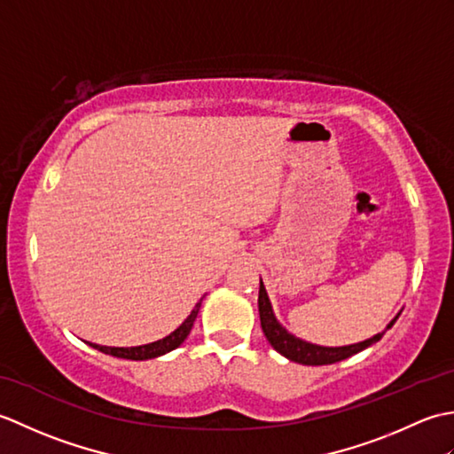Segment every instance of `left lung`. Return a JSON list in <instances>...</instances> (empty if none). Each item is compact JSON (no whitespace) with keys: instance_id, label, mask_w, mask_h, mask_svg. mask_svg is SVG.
Masks as SVG:
<instances>
[{"instance_id":"8db88e82","label":"left lung","mask_w":454,"mask_h":454,"mask_svg":"<svg viewBox=\"0 0 454 454\" xmlns=\"http://www.w3.org/2000/svg\"><path fill=\"white\" fill-rule=\"evenodd\" d=\"M257 306H259V317H262V327L263 333L267 337V341L273 345V349L281 353L286 359H291L294 363H302V364H332V363H340L347 356H351L355 353H359L366 347H371L372 343L380 341L382 333H376L374 337L361 343L355 345H345V347H322V345H314V343H306L298 337L288 333L285 327L277 322V317L273 314L271 302H269V296L265 293L263 283L259 281V298H257ZM398 320V316L388 324V327L394 325V322ZM387 327V330H388Z\"/></svg>"}]
</instances>
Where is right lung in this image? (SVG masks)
<instances>
[{"mask_svg": "<svg viewBox=\"0 0 454 454\" xmlns=\"http://www.w3.org/2000/svg\"><path fill=\"white\" fill-rule=\"evenodd\" d=\"M202 302V298H200ZM200 302L195 304L192 308V312L189 314V317L185 322H183L176 332L169 333L168 337H163L160 341H153L148 345H140V347H101V345H95L90 343L93 349H99L105 355H113V356H121V359H130V361H146V359H153V356H160V355H166L169 351L176 349L183 341H185V337L189 335L192 322H195V317L199 314V308Z\"/></svg>", "mask_w": 454, "mask_h": 454, "instance_id": "obj_1", "label": "right lung"}]
</instances>
